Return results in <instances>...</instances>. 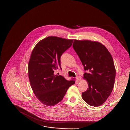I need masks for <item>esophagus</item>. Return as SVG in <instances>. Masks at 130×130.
<instances>
[{"instance_id":"obj_1","label":"esophagus","mask_w":130,"mask_h":130,"mask_svg":"<svg viewBox=\"0 0 130 130\" xmlns=\"http://www.w3.org/2000/svg\"><path fill=\"white\" fill-rule=\"evenodd\" d=\"M76 80L78 81V82H79L80 80H81V77L80 76H77L76 77Z\"/></svg>"}]
</instances>
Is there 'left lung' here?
<instances>
[{"label": "left lung", "instance_id": "left-lung-1", "mask_svg": "<svg viewBox=\"0 0 130 130\" xmlns=\"http://www.w3.org/2000/svg\"><path fill=\"white\" fill-rule=\"evenodd\" d=\"M73 48L79 57L88 88L82 93L85 102L92 106L102 105L113 89L116 70L112 57L101 43L89 40H74Z\"/></svg>", "mask_w": 130, "mask_h": 130}]
</instances>
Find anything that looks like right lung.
<instances>
[{
	"label": "right lung",
	"instance_id": "add662e5",
	"mask_svg": "<svg viewBox=\"0 0 130 130\" xmlns=\"http://www.w3.org/2000/svg\"><path fill=\"white\" fill-rule=\"evenodd\" d=\"M73 40L48 37L39 42L31 54L28 77L32 91L42 104L53 106L61 102L74 80L54 74L61 67V57L72 45Z\"/></svg>",
	"mask_w": 130,
	"mask_h": 130
}]
</instances>
